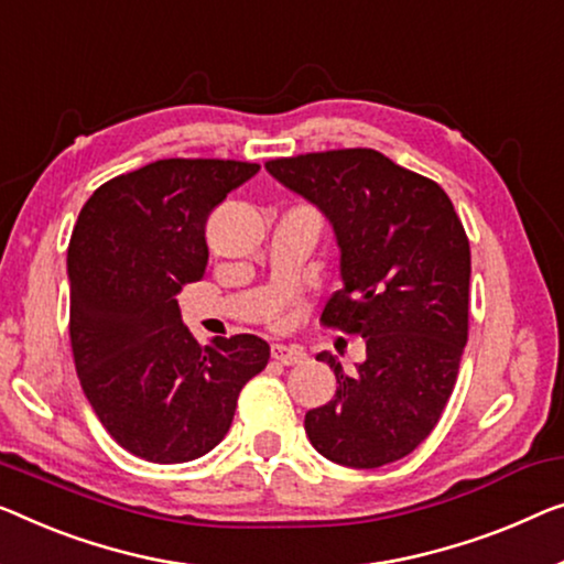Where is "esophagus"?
Segmentation results:
<instances>
[{
  "mask_svg": "<svg viewBox=\"0 0 564 564\" xmlns=\"http://www.w3.org/2000/svg\"><path fill=\"white\" fill-rule=\"evenodd\" d=\"M271 355H273V359L279 365H285V367H291V365H299V362H304V351L301 349H296V347H285V344H273L271 347Z\"/></svg>",
  "mask_w": 564,
  "mask_h": 564,
  "instance_id": "obj_1",
  "label": "esophagus"
}]
</instances>
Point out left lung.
<instances>
[{
  "label": "left lung",
  "mask_w": 564,
  "mask_h": 564,
  "mask_svg": "<svg viewBox=\"0 0 564 564\" xmlns=\"http://www.w3.org/2000/svg\"><path fill=\"white\" fill-rule=\"evenodd\" d=\"M265 170L329 220L341 289L322 322L367 344L351 372L316 355L336 392L306 413L308 441L349 468L405 458L438 423L468 339L470 250L453 202L375 149L273 159Z\"/></svg>",
  "instance_id": "8db88e82"
}]
</instances>
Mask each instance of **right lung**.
I'll return each mask as SVG.
<instances>
[{
	"instance_id": "obj_1",
	"label": "right lung",
	"mask_w": 564,
	"mask_h": 564,
	"mask_svg": "<svg viewBox=\"0 0 564 564\" xmlns=\"http://www.w3.org/2000/svg\"><path fill=\"white\" fill-rule=\"evenodd\" d=\"M258 172L230 159H159L98 187L73 228L67 281L80 388L116 443L151 464L213 451L242 384L271 357L253 334L199 344L176 304L207 268L209 213Z\"/></svg>"
}]
</instances>
